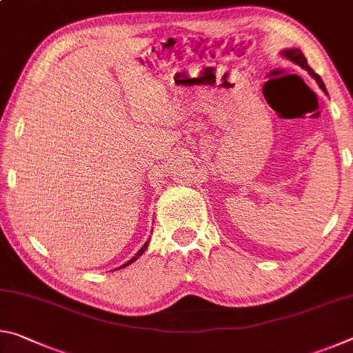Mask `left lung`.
Segmentation results:
<instances>
[{"instance_id": "left-lung-1", "label": "left lung", "mask_w": 353, "mask_h": 353, "mask_svg": "<svg viewBox=\"0 0 353 353\" xmlns=\"http://www.w3.org/2000/svg\"><path fill=\"white\" fill-rule=\"evenodd\" d=\"M282 56L288 59V61H291L292 63L299 65V67H301V68L308 71L310 76L314 77L316 82L319 83V87L322 88V92L327 93V88H325V85H324V82H322L319 74H316L314 71L312 70V67H310L308 62H307V59H305V56H303V52H302L301 50H297V48H290V50H283V51H282Z\"/></svg>"}]
</instances>
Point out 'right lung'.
I'll use <instances>...</instances> for the list:
<instances>
[{
  "label": "right lung",
  "instance_id": "obj_1",
  "mask_svg": "<svg viewBox=\"0 0 353 353\" xmlns=\"http://www.w3.org/2000/svg\"><path fill=\"white\" fill-rule=\"evenodd\" d=\"M148 244H149V241H146L145 244H143V248H141V249L139 250V252H137V255H134V256H132V259H130V260H129L128 263H124V265H123V266H119V268H118V270H121V268H124V266H129V265H130V263H134V261H135L137 259H139V256H140V255H143V252H145V250H146V248H148Z\"/></svg>",
  "mask_w": 353,
  "mask_h": 353
}]
</instances>
